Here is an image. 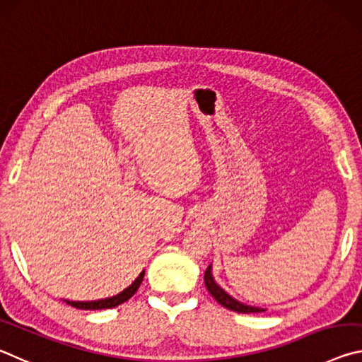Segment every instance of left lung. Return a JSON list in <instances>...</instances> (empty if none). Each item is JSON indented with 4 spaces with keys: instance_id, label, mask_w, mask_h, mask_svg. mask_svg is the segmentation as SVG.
Masks as SVG:
<instances>
[{
    "instance_id": "left-lung-1",
    "label": "left lung",
    "mask_w": 362,
    "mask_h": 362,
    "mask_svg": "<svg viewBox=\"0 0 362 362\" xmlns=\"http://www.w3.org/2000/svg\"><path fill=\"white\" fill-rule=\"evenodd\" d=\"M204 281H205L206 290H209V292L211 293V297L215 298L221 306L228 308V310H230V311H235V313H263V311H266V310H263V308L240 303V301H237L235 298L230 297V295H229L228 292H224V290H223L220 286H218L216 281L213 279L211 264H210L209 268H206V271H205Z\"/></svg>"
}]
</instances>
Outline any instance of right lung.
<instances>
[{
    "label": "right lung",
    "mask_w": 362,
    "mask_h": 362,
    "mask_svg": "<svg viewBox=\"0 0 362 362\" xmlns=\"http://www.w3.org/2000/svg\"><path fill=\"white\" fill-rule=\"evenodd\" d=\"M144 269L141 271V274L136 277L134 282L132 286L127 287L125 290H122L120 293L114 295V297H109V298H100V300H94V301H70V300H64L65 303L74 306V308H78V310H109V308H115L118 305L125 303L127 300H129L136 293V290L139 288L142 279H144Z\"/></svg>",
    "instance_id": "add662e5"
}]
</instances>
